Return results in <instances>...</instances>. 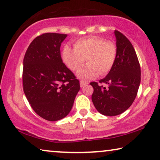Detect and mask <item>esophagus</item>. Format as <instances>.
I'll return each mask as SVG.
<instances>
[{"instance_id":"esophagus-1","label":"esophagus","mask_w":160,"mask_h":160,"mask_svg":"<svg viewBox=\"0 0 160 160\" xmlns=\"http://www.w3.org/2000/svg\"><path fill=\"white\" fill-rule=\"evenodd\" d=\"M80 87L81 88H82L83 86H85V85L88 84V82H86V81H84V80H80Z\"/></svg>"}]
</instances>
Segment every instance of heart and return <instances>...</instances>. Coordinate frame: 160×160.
<instances>
[{"label": "heart", "instance_id": "obj_1", "mask_svg": "<svg viewBox=\"0 0 160 160\" xmlns=\"http://www.w3.org/2000/svg\"><path fill=\"white\" fill-rule=\"evenodd\" d=\"M117 56L115 42L95 35L76 40L74 48L65 45L62 52L63 62L73 72L79 70L87 60L88 64L78 72V76L84 79L95 78L99 73L107 74L115 65Z\"/></svg>", "mask_w": 160, "mask_h": 160}]
</instances>
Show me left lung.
Listing matches in <instances>:
<instances>
[{
	"label": "left lung",
	"instance_id": "8db88e82",
	"mask_svg": "<svg viewBox=\"0 0 160 160\" xmlns=\"http://www.w3.org/2000/svg\"><path fill=\"white\" fill-rule=\"evenodd\" d=\"M118 48L115 65L100 83L108 85L106 89L97 82H90L93 87L92 100L99 112L106 116H115L130 107L138 94L141 80L140 65L130 40L115 30Z\"/></svg>",
	"mask_w": 160,
	"mask_h": 160
}]
</instances>
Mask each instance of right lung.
<instances>
[{
  "label": "right lung",
  "mask_w": 160,
  "mask_h": 160,
  "mask_svg": "<svg viewBox=\"0 0 160 160\" xmlns=\"http://www.w3.org/2000/svg\"><path fill=\"white\" fill-rule=\"evenodd\" d=\"M67 35H39L30 44L23 59L24 93L35 112L48 121L61 120L69 114L80 88L60 55V45Z\"/></svg>",
  "instance_id": "1"
}]
</instances>
